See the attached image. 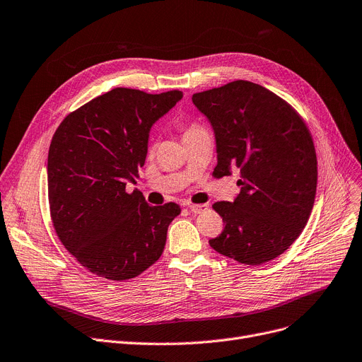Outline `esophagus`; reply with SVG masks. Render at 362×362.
<instances>
[{
  "label": "esophagus",
  "instance_id": "obj_1",
  "mask_svg": "<svg viewBox=\"0 0 362 362\" xmlns=\"http://www.w3.org/2000/svg\"><path fill=\"white\" fill-rule=\"evenodd\" d=\"M189 210H191L194 214H201L208 210L206 204H191L189 205Z\"/></svg>",
  "mask_w": 362,
  "mask_h": 362
}]
</instances>
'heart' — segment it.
<instances>
[{
    "mask_svg": "<svg viewBox=\"0 0 362 362\" xmlns=\"http://www.w3.org/2000/svg\"><path fill=\"white\" fill-rule=\"evenodd\" d=\"M202 130H205V129H204L202 126L197 124V123L187 124V126H185V129H183V138H186V136H189V135H195V133L202 132Z\"/></svg>",
    "mask_w": 362,
    "mask_h": 362,
    "instance_id": "b5f03b06",
    "label": "heart"
}]
</instances>
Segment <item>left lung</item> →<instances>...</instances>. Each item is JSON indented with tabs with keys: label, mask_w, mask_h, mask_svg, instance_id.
Masks as SVG:
<instances>
[{
	"label": "left lung",
	"mask_w": 362,
	"mask_h": 362,
	"mask_svg": "<svg viewBox=\"0 0 362 362\" xmlns=\"http://www.w3.org/2000/svg\"><path fill=\"white\" fill-rule=\"evenodd\" d=\"M192 101L216 133L213 176L240 171L236 199L213 205L224 229L211 248L248 265L277 258L313 211L317 156L308 126L291 104L248 81L194 93Z\"/></svg>",
	"instance_id": "obj_1"
}]
</instances>
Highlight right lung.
<instances>
[{"mask_svg":"<svg viewBox=\"0 0 362 362\" xmlns=\"http://www.w3.org/2000/svg\"><path fill=\"white\" fill-rule=\"evenodd\" d=\"M180 90L116 88L71 111L48 151V201L57 236L86 270L123 281L163 254L175 202L151 206L135 189L151 126L182 100Z\"/></svg>","mask_w":362,"mask_h":362,"instance_id":"1","label":"right lung"}]
</instances>
